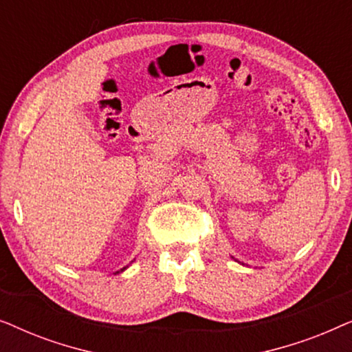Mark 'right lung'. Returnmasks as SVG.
Returning a JSON list of instances; mask_svg holds the SVG:
<instances>
[{
	"label": "right lung",
	"instance_id": "add662e5",
	"mask_svg": "<svg viewBox=\"0 0 352 352\" xmlns=\"http://www.w3.org/2000/svg\"><path fill=\"white\" fill-rule=\"evenodd\" d=\"M124 269H126V267H123V269H122V271H124Z\"/></svg>",
	"mask_w": 352,
	"mask_h": 352
}]
</instances>
